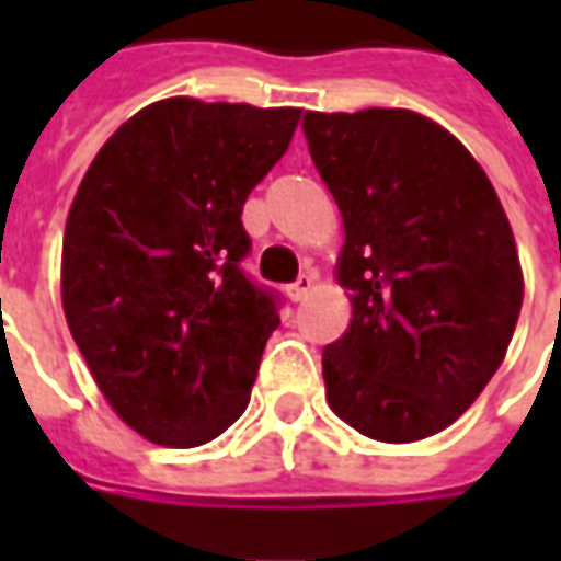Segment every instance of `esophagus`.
I'll list each match as a JSON object with an SVG mask.
<instances>
[{
  "label": "esophagus",
  "instance_id": "obj_1",
  "mask_svg": "<svg viewBox=\"0 0 561 561\" xmlns=\"http://www.w3.org/2000/svg\"><path fill=\"white\" fill-rule=\"evenodd\" d=\"M312 288H316V273H300V279L294 282L291 288H288V297H291L294 304H300Z\"/></svg>",
  "mask_w": 561,
  "mask_h": 561
}]
</instances>
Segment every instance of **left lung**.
<instances>
[{"label": "left lung", "instance_id": "1", "mask_svg": "<svg viewBox=\"0 0 561 561\" xmlns=\"http://www.w3.org/2000/svg\"><path fill=\"white\" fill-rule=\"evenodd\" d=\"M336 201V282L352 321L321 357L336 417L388 445L442 433L502 366L523 306L514 231L490 176L447 128L405 107L306 111Z\"/></svg>", "mask_w": 561, "mask_h": 561}]
</instances>
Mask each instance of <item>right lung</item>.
Instances as JSON below:
<instances>
[{
    "instance_id": "1",
    "label": "right lung",
    "mask_w": 561,
    "mask_h": 561,
    "mask_svg": "<svg viewBox=\"0 0 561 561\" xmlns=\"http://www.w3.org/2000/svg\"><path fill=\"white\" fill-rule=\"evenodd\" d=\"M297 123L300 107L173 95L116 128L80 180L62 312L107 405L152 445H207L249 405L279 316L240 270V213Z\"/></svg>"
}]
</instances>
